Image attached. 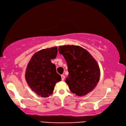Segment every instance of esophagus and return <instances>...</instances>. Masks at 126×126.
<instances>
[{
    "instance_id": "obj_1",
    "label": "esophagus",
    "mask_w": 126,
    "mask_h": 126,
    "mask_svg": "<svg viewBox=\"0 0 126 126\" xmlns=\"http://www.w3.org/2000/svg\"><path fill=\"white\" fill-rule=\"evenodd\" d=\"M61 78H62V80L64 81V79H65V76L63 75H61Z\"/></svg>"
}]
</instances>
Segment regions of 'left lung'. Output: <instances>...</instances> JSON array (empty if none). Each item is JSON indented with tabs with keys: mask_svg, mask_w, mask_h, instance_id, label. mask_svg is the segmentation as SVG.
<instances>
[{
	"mask_svg": "<svg viewBox=\"0 0 126 126\" xmlns=\"http://www.w3.org/2000/svg\"><path fill=\"white\" fill-rule=\"evenodd\" d=\"M58 50L67 62L69 74L65 82L69 90L80 96L87 94L99 80L100 72L96 61L79 46H61Z\"/></svg>",
	"mask_w": 126,
	"mask_h": 126,
	"instance_id": "1",
	"label": "left lung"
}]
</instances>
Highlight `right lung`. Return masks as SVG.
I'll list each match as a JSON object with an SVG mask.
<instances>
[{"label": "right lung", "instance_id": "add662e5", "mask_svg": "<svg viewBox=\"0 0 126 126\" xmlns=\"http://www.w3.org/2000/svg\"><path fill=\"white\" fill-rule=\"evenodd\" d=\"M57 53V47L41 50L32 57L27 65L26 80L32 90L41 97L50 95L55 83L61 80L55 65L51 62Z\"/></svg>", "mask_w": 126, "mask_h": 126}]
</instances>
